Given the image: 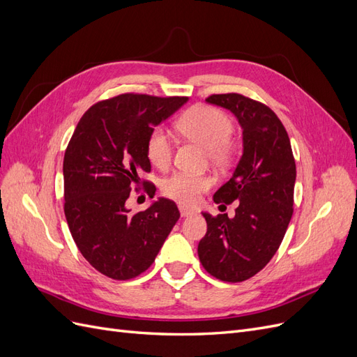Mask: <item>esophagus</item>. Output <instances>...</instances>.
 Wrapping results in <instances>:
<instances>
[{"mask_svg": "<svg viewBox=\"0 0 357 357\" xmlns=\"http://www.w3.org/2000/svg\"><path fill=\"white\" fill-rule=\"evenodd\" d=\"M178 210H180L181 218H189V215H193V214H195V211H193V210H189V208H185V207H180Z\"/></svg>", "mask_w": 357, "mask_h": 357, "instance_id": "1", "label": "esophagus"}]
</instances>
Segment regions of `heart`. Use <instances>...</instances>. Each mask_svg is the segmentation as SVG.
Instances as JSON below:
<instances>
[{"mask_svg": "<svg viewBox=\"0 0 357 357\" xmlns=\"http://www.w3.org/2000/svg\"><path fill=\"white\" fill-rule=\"evenodd\" d=\"M178 131L208 150V156L214 164H225L229 159L232 134V122L219 109L210 105H195L183 114L177 123ZM146 153L149 160L158 168H167L172 159V142L164 128L150 131L146 142ZM213 186V177L195 176L188 172H176L162 181V193L167 198L180 204H197L204 192Z\"/></svg>", "mask_w": 357, "mask_h": 357, "instance_id": "b5f03b06", "label": "heart"}]
</instances>
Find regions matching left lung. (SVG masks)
<instances>
[{"label": "left lung", "mask_w": 357, "mask_h": 357, "mask_svg": "<svg viewBox=\"0 0 357 357\" xmlns=\"http://www.w3.org/2000/svg\"><path fill=\"white\" fill-rule=\"evenodd\" d=\"M205 101L238 119L243 155L213 197L215 204L238 202L235 215L202 213L207 234L198 256L208 274L238 283L261 271L283 241L294 213L296 165L286 129L269 107L240 93L211 95Z\"/></svg>", "instance_id": "left-lung-1"}]
</instances>
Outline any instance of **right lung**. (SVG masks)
<instances>
[{"label":"right lung","mask_w":357,"mask_h":357,"mask_svg":"<svg viewBox=\"0 0 357 357\" xmlns=\"http://www.w3.org/2000/svg\"><path fill=\"white\" fill-rule=\"evenodd\" d=\"M186 102V96L123 93L93 104L74 129L63 156V211L80 253L107 277L144 273L180 218L167 198L138 213L125 202L139 172L150 171V131ZM144 185L153 198L156 188Z\"/></svg>","instance_id":"right-lung-1"}]
</instances>
